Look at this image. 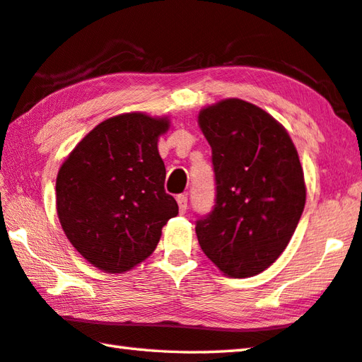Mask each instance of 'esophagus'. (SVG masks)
<instances>
[{"instance_id":"1","label":"esophagus","mask_w":362,"mask_h":362,"mask_svg":"<svg viewBox=\"0 0 362 362\" xmlns=\"http://www.w3.org/2000/svg\"><path fill=\"white\" fill-rule=\"evenodd\" d=\"M176 202H177V206H180V213L185 214L186 210H187V195L186 194H180L176 197Z\"/></svg>"}]
</instances>
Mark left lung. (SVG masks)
Listing matches in <instances>:
<instances>
[{
	"instance_id": "left-lung-1",
	"label": "left lung",
	"mask_w": 362,
	"mask_h": 362,
	"mask_svg": "<svg viewBox=\"0 0 362 362\" xmlns=\"http://www.w3.org/2000/svg\"><path fill=\"white\" fill-rule=\"evenodd\" d=\"M199 125L216 180V205L195 224L200 248L224 275L255 276L299 224L307 197L299 154L284 127L245 100L204 107Z\"/></svg>"
}]
</instances>
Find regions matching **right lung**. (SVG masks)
I'll return each instance as SVG.
<instances>
[{
  "label": "right lung",
  "mask_w": 362,
  "mask_h": 362,
  "mask_svg": "<svg viewBox=\"0 0 362 362\" xmlns=\"http://www.w3.org/2000/svg\"><path fill=\"white\" fill-rule=\"evenodd\" d=\"M167 117L143 112L103 120L81 139L57 175V214L81 256L122 274L152 255L162 227L177 214L165 192L157 149Z\"/></svg>",
  "instance_id": "obj_1"
}]
</instances>
